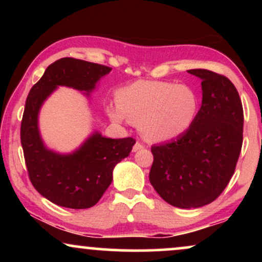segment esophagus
<instances>
[{
  "mask_svg": "<svg viewBox=\"0 0 262 262\" xmlns=\"http://www.w3.org/2000/svg\"><path fill=\"white\" fill-rule=\"evenodd\" d=\"M143 148H144L143 144H140L139 141H137V143H135L134 146H133V151H138V150H141Z\"/></svg>",
  "mask_w": 262,
  "mask_h": 262,
  "instance_id": "obj_1",
  "label": "esophagus"
}]
</instances>
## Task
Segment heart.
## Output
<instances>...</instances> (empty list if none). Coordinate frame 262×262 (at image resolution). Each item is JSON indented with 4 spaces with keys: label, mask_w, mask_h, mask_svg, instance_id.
<instances>
[{
    "label": "heart",
    "mask_w": 262,
    "mask_h": 262,
    "mask_svg": "<svg viewBox=\"0 0 262 262\" xmlns=\"http://www.w3.org/2000/svg\"><path fill=\"white\" fill-rule=\"evenodd\" d=\"M117 104L107 108L116 122L138 124L149 141H167L185 134L200 110V97L191 86L170 81L138 80L117 92Z\"/></svg>",
    "instance_id": "b5f03b06"
}]
</instances>
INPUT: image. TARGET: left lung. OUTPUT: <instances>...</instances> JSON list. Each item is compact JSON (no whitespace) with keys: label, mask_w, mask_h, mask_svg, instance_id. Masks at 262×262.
<instances>
[{"label":"left lung","mask_w":262,"mask_h":262,"mask_svg":"<svg viewBox=\"0 0 262 262\" xmlns=\"http://www.w3.org/2000/svg\"><path fill=\"white\" fill-rule=\"evenodd\" d=\"M202 80V106L185 134L151 146L150 183L159 196L177 208H200L224 191L243 145L244 112L228 77L193 69Z\"/></svg>","instance_id":"obj_1"}]
</instances>
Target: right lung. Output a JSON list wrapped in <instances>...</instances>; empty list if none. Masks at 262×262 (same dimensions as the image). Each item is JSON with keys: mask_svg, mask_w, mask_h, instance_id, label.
<instances>
[{"mask_svg": "<svg viewBox=\"0 0 262 262\" xmlns=\"http://www.w3.org/2000/svg\"><path fill=\"white\" fill-rule=\"evenodd\" d=\"M104 65L74 58L56 60L32 87L20 123V143L32 185L41 196L60 207L85 209L95 206L113 180V169L127 158L133 138L111 139L95 132L70 154L45 146L38 127L39 111L59 86L73 87L89 97L104 75Z\"/></svg>", "mask_w": 262, "mask_h": 262, "instance_id": "obj_1", "label": "right lung"}]
</instances>
